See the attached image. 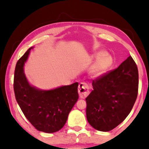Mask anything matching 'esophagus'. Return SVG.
<instances>
[{"label":"esophagus","mask_w":149,"mask_h":149,"mask_svg":"<svg viewBox=\"0 0 149 149\" xmlns=\"http://www.w3.org/2000/svg\"><path fill=\"white\" fill-rule=\"evenodd\" d=\"M78 93H79V97L81 99H85L87 97L89 93V87L86 83H81L78 87Z\"/></svg>","instance_id":"34e87169"}]
</instances>
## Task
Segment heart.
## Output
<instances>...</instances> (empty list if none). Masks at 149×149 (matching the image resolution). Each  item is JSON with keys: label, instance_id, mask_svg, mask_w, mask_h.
<instances>
[{"label": "heart", "instance_id": "heart-1", "mask_svg": "<svg viewBox=\"0 0 149 149\" xmlns=\"http://www.w3.org/2000/svg\"><path fill=\"white\" fill-rule=\"evenodd\" d=\"M94 58L97 59L94 65H93L91 72L95 77L101 76L112 66L114 62L112 56L108 53L103 52H98L94 55Z\"/></svg>", "mask_w": 149, "mask_h": 149}]
</instances>
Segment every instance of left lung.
I'll use <instances>...</instances> for the list:
<instances>
[{
  "instance_id": "1",
  "label": "left lung",
  "mask_w": 149,
  "mask_h": 149,
  "mask_svg": "<svg viewBox=\"0 0 149 149\" xmlns=\"http://www.w3.org/2000/svg\"><path fill=\"white\" fill-rule=\"evenodd\" d=\"M93 90L85 99L89 124L109 132L120 124L132 110L138 94L137 66L130 56L118 68L92 83Z\"/></svg>"
}]
</instances>
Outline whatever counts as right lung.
Masks as SVG:
<instances>
[{"instance_id": "obj_1", "label": "right lung", "mask_w": 149, "mask_h": 149, "mask_svg": "<svg viewBox=\"0 0 149 149\" xmlns=\"http://www.w3.org/2000/svg\"><path fill=\"white\" fill-rule=\"evenodd\" d=\"M33 48H29L16 64L14 78L15 97L25 116L37 130L54 133L64 127L79 98L78 83L47 91L31 86L23 67Z\"/></svg>"}]
</instances>
